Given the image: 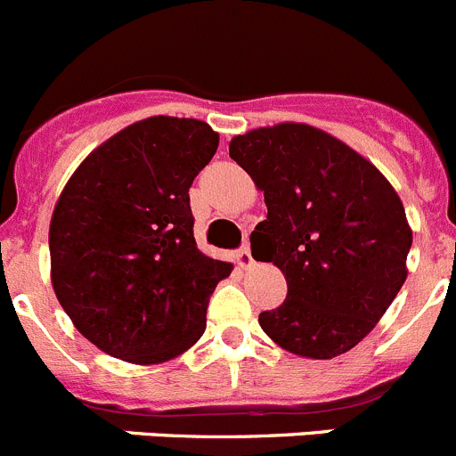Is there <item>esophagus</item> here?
<instances>
[{"label":"esophagus","mask_w":456,"mask_h":456,"mask_svg":"<svg viewBox=\"0 0 456 456\" xmlns=\"http://www.w3.org/2000/svg\"><path fill=\"white\" fill-rule=\"evenodd\" d=\"M235 262H237V266H240V269H250V266L256 265V260H253V256H250L248 244H246L244 248L237 250V253H235Z\"/></svg>","instance_id":"esophagus-1"}]
</instances>
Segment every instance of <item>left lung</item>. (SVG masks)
<instances>
[{
  "label": "left lung",
  "instance_id": "left-lung-1",
  "mask_svg": "<svg viewBox=\"0 0 456 456\" xmlns=\"http://www.w3.org/2000/svg\"><path fill=\"white\" fill-rule=\"evenodd\" d=\"M228 149L265 191L253 257L287 280L285 303L262 312V330L298 357L348 353L407 280L411 228L398 191L362 153L310 124L253 128Z\"/></svg>",
  "mask_w": 456,
  "mask_h": 456
}]
</instances>
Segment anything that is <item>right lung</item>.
<instances>
[{
  "label": "right lung",
  "mask_w": 456,
  "mask_h": 456,
  "mask_svg": "<svg viewBox=\"0 0 456 456\" xmlns=\"http://www.w3.org/2000/svg\"><path fill=\"white\" fill-rule=\"evenodd\" d=\"M219 146L200 119L156 115L99 144L62 187L49 224L52 285L103 353L149 366L185 353L231 262L194 240L190 187Z\"/></svg>",
  "instance_id": "right-lung-1"
}]
</instances>
